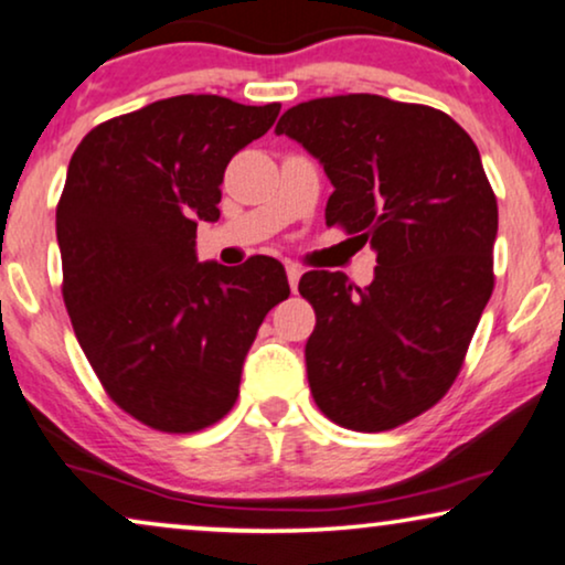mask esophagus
Returning a JSON list of instances; mask_svg holds the SVG:
<instances>
[{
  "mask_svg": "<svg viewBox=\"0 0 565 565\" xmlns=\"http://www.w3.org/2000/svg\"><path fill=\"white\" fill-rule=\"evenodd\" d=\"M287 276H289V287H291V291H297L299 278H302V268H299L297 263H287Z\"/></svg>",
  "mask_w": 565,
  "mask_h": 565,
  "instance_id": "34e87169",
  "label": "esophagus"
}]
</instances>
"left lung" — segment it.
<instances>
[{"instance_id": "1", "label": "left lung", "mask_w": 565, "mask_h": 565, "mask_svg": "<svg viewBox=\"0 0 565 565\" xmlns=\"http://www.w3.org/2000/svg\"><path fill=\"white\" fill-rule=\"evenodd\" d=\"M276 134L326 170V222L377 253L364 289L341 270L299 281L318 315L315 403L353 431L401 426L452 387L493 291L499 206L476 141L447 113L382 95L299 103Z\"/></svg>"}]
</instances>
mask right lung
<instances>
[{"label": "right lung", "mask_w": 565, "mask_h": 565, "mask_svg": "<svg viewBox=\"0 0 565 565\" xmlns=\"http://www.w3.org/2000/svg\"><path fill=\"white\" fill-rule=\"evenodd\" d=\"M278 110L178 95L95 126L72 154L56 209L66 310L108 395L160 431H199L235 405L255 333L289 297L276 258L195 255L230 160Z\"/></svg>", "instance_id": "right-lung-1"}]
</instances>
